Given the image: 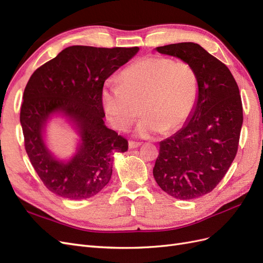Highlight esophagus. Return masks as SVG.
Masks as SVG:
<instances>
[{"label":"esophagus","mask_w":263,"mask_h":263,"mask_svg":"<svg viewBox=\"0 0 263 263\" xmlns=\"http://www.w3.org/2000/svg\"><path fill=\"white\" fill-rule=\"evenodd\" d=\"M141 145V142H137V141H133V140H130L129 142H128V146H129V148L130 149H134V148H137V147H139Z\"/></svg>","instance_id":"obj_1"}]
</instances>
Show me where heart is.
I'll return each mask as SVG.
<instances>
[{"label": "heart", "instance_id": "b5f03b06", "mask_svg": "<svg viewBox=\"0 0 263 263\" xmlns=\"http://www.w3.org/2000/svg\"><path fill=\"white\" fill-rule=\"evenodd\" d=\"M198 94V78L186 61L148 55L122 71L118 81L103 87L102 106L116 129L127 130L139 116L140 137L171 133L192 114Z\"/></svg>", "mask_w": 263, "mask_h": 263}]
</instances>
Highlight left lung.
<instances>
[{"label": "left lung", "instance_id": "left-lung-1", "mask_svg": "<svg viewBox=\"0 0 263 263\" xmlns=\"http://www.w3.org/2000/svg\"><path fill=\"white\" fill-rule=\"evenodd\" d=\"M156 50L189 62L198 78L193 112L178 133L160 141L153 171L166 194L193 200L216 187L236 157L243 121L239 89L229 69L200 45Z\"/></svg>", "mask_w": 263, "mask_h": 263}]
</instances>
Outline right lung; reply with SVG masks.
<instances>
[{"instance_id":"right-lung-1","label":"right lung","mask_w":263,"mask_h":263,"mask_svg":"<svg viewBox=\"0 0 263 263\" xmlns=\"http://www.w3.org/2000/svg\"><path fill=\"white\" fill-rule=\"evenodd\" d=\"M138 50L71 46L31 74L20 119L30 163L52 193L84 200L109 182L113 156L127 151L128 141L105 126L102 91L106 79ZM55 114L66 117L81 136L77 153L68 162L55 158L44 142L46 122Z\"/></svg>"}]
</instances>
